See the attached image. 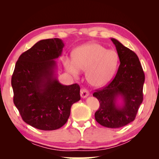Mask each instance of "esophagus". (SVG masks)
<instances>
[{
	"label": "esophagus",
	"mask_w": 159,
	"mask_h": 159,
	"mask_svg": "<svg viewBox=\"0 0 159 159\" xmlns=\"http://www.w3.org/2000/svg\"><path fill=\"white\" fill-rule=\"evenodd\" d=\"M88 95H89V92H88L87 90L81 89V90H80V96H81V98H87Z\"/></svg>",
	"instance_id": "obj_1"
}]
</instances>
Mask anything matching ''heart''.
Returning <instances> with one entry per match:
<instances>
[{
    "label": "heart",
    "mask_w": 159,
    "mask_h": 159,
    "mask_svg": "<svg viewBox=\"0 0 159 159\" xmlns=\"http://www.w3.org/2000/svg\"><path fill=\"white\" fill-rule=\"evenodd\" d=\"M119 57L116 51L107 50L95 43L80 46L74 50L73 60L64 59V65L72 76H78L79 70L85 71L88 83L95 88L105 85L116 71Z\"/></svg>",
    "instance_id": "obj_1"
}]
</instances>
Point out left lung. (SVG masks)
<instances>
[{"mask_svg": "<svg viewBox=\"0 0 159 159\" xmlns=\"http://www.w3.org/2000/svg\"><path fill=\"white\" fill-rule=\"evenodd\" d=\"M116 48L120 65L109 85L97 90L93 96L99 102L95 112L96 121L104 127L118 128L133 121L143 101L144 74L138 55L115 39H111ZM120 96L122 107L117 105Z\"/></svg>", "mask_w": 159, "mask_h": 159, "instance_id": "1", "label": "left lung"}]
</instances>
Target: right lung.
<instances>
[{"mask_svg": "<svg viewBox=\"0 0 159 159\" xmlns=\"http://www.w3.org/2000/svg\"><path fill=\"white\" fill-rule=\"evenodd\" d=\"M64 45L59 39L41 40L20 56L11 84L13 102L24 121L42 130L65 124L71 107L80 100L77 83L64 85L55 76L56 62Z\"/></svg>", "mask_w": 159, "mask_h": 159, "instance_id": "right-lung-1", "label": "right lung"}]
</instances>
